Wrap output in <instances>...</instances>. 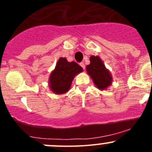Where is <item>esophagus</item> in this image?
Here are the masks:
<instances>
[{"instance_id":"1","label":"esophagus","mask_w":152,"mask_h":152,"mask_svg":"<svg viewBox=\"0 0 152 152\" xmlns=\"http://www.w3.org/2000/svg\"><path fill=\"white\" fill-rule=\"evenodd\" d=\"M79 65H80V66L82 67V68L84 69V70H85V63H84V62H81Z\"/></svg>"}]
</instances>
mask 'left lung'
<instances>
[{
	"mask_svg": "<svg viewBox=\"0 0 152 152\" xmlns=\"http://www.w3.org/2000/svg\"><path fill=\"white\" fill-rule=\"evenodd\" d=\"M90 64L87 65V72L93 79L95 85L99 90H105L111 85L113 77L108 69L106 68L103 61L99 56H91Z\"/></svg>",
	"mask_w": 152,
	"mask_h": 152,
	"instance_id": "1",
	"label": "left lung"
}]
</instances>
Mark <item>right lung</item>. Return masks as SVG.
<instances>
[{
    "instance_id": "obj_1",
    "label": "right lung",
    "mask_w": 152,
    "mask_h": 152,
    "mask_svg": "<svg viewBox=\"0 0 152 152\" xmlns=\"http://www.w3.org/2000/svg\"><path fill=\"white\" fill-rule=\"evenodd\" d=\"M82 70L83 68L76 62H69L66 58H59L49 77L50 90L57 95L67 93L71 87L74 76Z\"/></svg>"
}]
</instances>
